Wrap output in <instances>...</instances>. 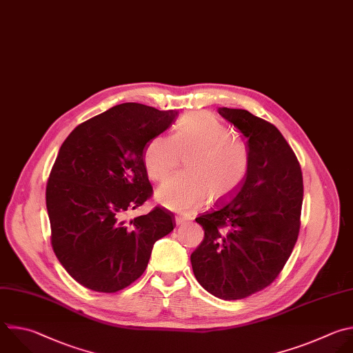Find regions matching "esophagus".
Instances as JSON below:
<instances>
[{
  "mask_svg": "<svg viewBox=\"0 0 353 353\" xmlns=\"http://www.w3.org/2000/svg\"><path fill=\"white\" fill-rule=\"evenodd\" d=\"M184 223H187V219H185V217H183V216H176V224H177V225H181V224H184Z\"/></svg>",
  "mask_w": 353,
  "mask_h": 353,
  "instance_id": "esophagus-1",
  "label": "esophagus"
}]
</instances>
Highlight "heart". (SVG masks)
<instances>
[{
	"mask_svg": "<svg viewBox=\"0 0 353 353\" xmlns=\"http://www.w3.org/2000/svg\"><path fill=\"white\" fill-rule=\"evenodd\" d=\"M185 159V172L168 180L157 192L168 209L190 212L206 196L219 201L236 191L250 170L245 143L209 112L187 114L172 137L158 136L145 148L148 177L166 180Z\"/></svg>",
	"mask_w": 353,
	"mask_h": 353,
	"instance_id": "obj_1",
	"label": "heart"
}]
</instances>
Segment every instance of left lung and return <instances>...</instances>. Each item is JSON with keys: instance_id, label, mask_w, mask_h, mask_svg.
<instances>
[{"instance_id": "obj_1", "label": "left lung", "mask_w": 353, "mask_h": 353, "mask_svg": "<svg viewBox=\"0 0 353 353\" xmlns=\"http://www.w3.org/2000/svg\"><path fill=\"white\" fill-rule=\"evenodd\" d=\"M217 112L247 139L250 170L231 201L195 219L205 236L191 265L208 292L236 301L269 287L291 256L301 228L303 179L274 125L245 109Z\"/></svg>"}]
</instances>
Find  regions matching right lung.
<instances>
[{
    "label": "right lung",
    "instance_id": "obj_1",
    "mask_svg": "<svg viewBox=\"0 0 353 353\" xmlns=\"http://www.w3.org/2000/svg\"><path fill=\"white\" fill-rule=\"evenodd\" d=\"M177 114L121 103L80 123L61 145L46 188L51 245L85 288L112 294L133 284L155 241L174 228V216L159 206L133 220L126 213L152 196L144 152Z\"/></svg>",
    "mask_w": 353,
    "mask_h": 353
}]
</instances>
